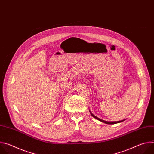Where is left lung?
<instances>
[{
    "label": "left lung",
    "mask_w": 154,
    "mask_h": 154,
    "mask_svg": "<svg viewBox=\"0 0 154 154\" xmlns=\"http://www.w3.org/2000/svg\"><path fill=\"white\" fill-rule=\"evenodd\" d=\"M90 113H91V116H92L93 117H94V118H96V119H97V120H99V121H101V122H103V123L107 124H117V123H120V122H122V121H125V119H124V120L119 121H106L102 120V119H100V118H97V116H96L95 115H93V114L90 111Z\"/></svg>",
    "instance_id": "left-lung-1"
}]
</instances>
